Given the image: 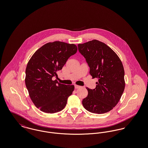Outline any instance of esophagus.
I'll return each instance as SVG.
<instances>
[{
  "mask_svg": "<svg viewBox=\"0 0 148 148\" xmlns=\"http://www.w3.org/2000/svg\"><path fill=\"white\" fill-rule=\"evenodd\" d=\"M81 87H82V86H79V85H75V88L77 89L80 88Z\"/></svg>",
  "mask_w": 148,
  "mask_h": 148,
  "instance_id": "1",
  "label": "esophagus"
}]
</instances>
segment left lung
<instances>
[{
  "label": "left lung",
  "instance_id": "1",
  "mask_svg": "<svg viewBox=\"0 0 148 148\" xmlns=\"http://www.w3.org/2000/svg\"><path fill=\"white\" fill-rule=\"evenodd\" d=\"M90 68L92 78H98L96 88H86L88 96L82 101L88 111L107 113L119 102L125 88L124 70L119 56L105 43L92 40L77 45Z\"/></svg>",
  "mask_w": 148,
  "mask_h": 148
}]
</instances>
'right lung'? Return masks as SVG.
<instances>
[{"instance_id":"1","label":"right lung","mask_w":148,"mask_h":148,"mask_svg":"<svg viewBox=\"0 0 148 148\" xmlns=\"http://www.w3.org/2000/svg\"><path fill=\"white\" fill-rule=\"evenodd\" d=\"M74 44L56 41L44 44L37 50L28 63L25 85L29 96L37 108L44 113H56L66 105L74 85L53 80L70 56L77 51Z\"/></svg>"}]
</instances>
